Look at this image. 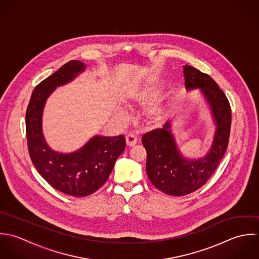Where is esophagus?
Returning <instances> with one entry per match:
<instances>
[{
    "label": "esophagus",
    "instance_id": "34e87169",
    "mask_svg": "<svg viewBox=\"0 0 259 259\" xmlns=\"http://www.w3.org/2000/svg\"><path fill=\"white\" fill-rule=\"evenodd\" d=\"M126 143L128 146H134L137 143V135L134 133H129L126 136Z\"/></svg>",
    "mask_w": 259,
    "mask_h": 259
}]
</instances>
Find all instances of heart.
Returning <instances> with one entry per match:
<instances>
[{
	"label": "heart",
	"mask_w": 259,
	"mask_h": 259,
	"mask_svg": "<svg viewBox=\"0 0 259 259\" xmlns=\"http://www.w3.org/2000/svg\"><path fill=\"white\" fill-rule=\"evenodd\" d=\"M156 95H157V90L155 88H152V87L142 88L133 96L132 103L139 104V105L148 103L150 100H152L155 97ZM160 114H161V108L157 105L152 106L148 111V116L153 121L159 119Z\"/></svg>",
	"instance_id": "b5f03b06"
}]
</instances>
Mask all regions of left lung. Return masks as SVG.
I'll return each instance as SVG.
<instances>
[{"instance_id":"obj_1","label":"left lung","mask_w":259,"mask_h":259,"mask_svg":"<svg viewBox=\"0 0 259 259\" xmlns=\"http://www.w3.org/2000/svg\"><path fill=\"white\" fill-rule=\"evenodd\" d=\"M185 88H200L210 105L217 129L210 152L199 160H187L180 155L174 137L170 133V124L152 130L142 137L147 152V175L160 191L183 196L203 186L216 170L227 149L230 127V104L217 83L205 73L192 66H184Z\"/></svg>"}]
</instances>
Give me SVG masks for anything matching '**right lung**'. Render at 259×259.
<instances>
[{"label":"right lung","mask_w":259,"mask_h":259,"mask_svg":"<svg viewBox=\"0 0 259 259\" xmlns=\"http://www.w3.org/2000/svg\"><path fill=\"white\" fill-rule=\"evenodd\" d=\"M85 67L75 60L63 65L36 86L26 112L27 143L34 166L55 189L75 197L88 196L103 186L126 147L123 135L95 136L72 154L56 153L46 144L41 124L46 99L57 86L72 80Z\"/></svg>","instance_id":"add662e5"}]
</instances>
